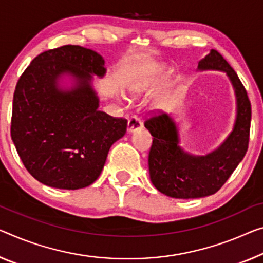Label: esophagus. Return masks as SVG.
<instances>
[{
  "instance_id": "esophagus-1",
  "label": "esophagus",
  "mask_w": 263,
  "mask_h": 263,
  "mask_svg": "<svg viewBox=\"0 0 263 263\" xmlns=\"http://www.w3.org/2000/svg\"><path fill=\"white\" fill-rule=\"evenodd\" d=\"M142 127V122H141V120L139 116H130L128 120V127H127V130L128 133H133V132H136L139 130V129Z\"/></svg>"
}]
</instances>
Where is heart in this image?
<instances>
[{
	"label": "heart",
	"instance_id": "b5f03b06",
	"mask_svg": "<svg viewBox=\"0 0 263 263\" xmlns=\"http://www.w3.org/2000/svg\"><path fill=\"white\" fill-rule=\"evenodd\" d=\"M140 91H141V88H139V87H135L134 89H133V92H134V94H139Z\"/></svg>",
	"mask_w": 263,
	"mask_h": 263
}]
</instances>
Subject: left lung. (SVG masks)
<instances>
[{"instance_id":"obj_1","label":"left lung","mask_w":263,"mask_h":263,"mask_svg":"<svg viewBox=\"0 0 263 263\" xmlns=\"http://www.w3.org/2000/svg\"><path fill=\"white\" fill-rule=\"evenodd\" d=\"M199 68L227 72L237 100V118L234 130L219 149L205 156H192L177 143L175 122L167 114L155 110L145 118L153 143L148 164L153 184L157 191L175 199H195L215 194L226 183L248 149L252 107L247 90L235 70L219 51L212 49L199 62Z\"/></svg>"}]
</instances>
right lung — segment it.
<instances>
[{
    "label": "right lung",
    "instance_id": "1",
    "mask_svg": "<svg viewBox=\"0 0 263 263\" xmlns=\"http://www.w3.org/2000/svg\"><path fill=\"white\" fill-rule=\"evenodd\" d=\"M98 52L66 44L43 51L16 83L10 135L30 175L49 187L79 189L100 176L111 144L127 132V120L99 110L91 75L103 76ZM70 72L78 84L57 89L55 80Z\"/></svg>",
    "mask_w": 263,
    "mask_h": 263
}]
</instances>
